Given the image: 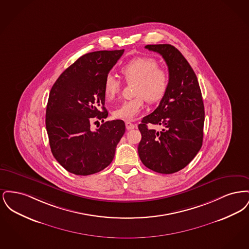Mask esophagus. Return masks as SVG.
Wrapping results in <instances>:
<instances>
[{"label": "esophagus", "mask_w": 249, "mask_h": 249, "mask_svg": "<svg viewBox=\"0 0 249 249\" xmlns=\"http://www.w3.org/2000/svg\"><path fill=\"white\" fill-rule=\"evenodd\" d=\"M125 124H126V128H127V130H132V129H134V128H136V125L135 124H133V123H131L130 121H126L125 122Z\"/></svg>", "instance_id": "obj_1"}]
</instances>
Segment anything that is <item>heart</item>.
Returning a JSON list of instances; mask_svg holds the SVG:
<instances>
[{
    "instance_id": "heart-1",
    "label": "heart",
    "mask_w": 249,
    "mask_h": 249,
    "mask_svg": "<svg viewBox=\"0 0 249 249\" xmlns=\"http://www.w3.org/2000/svg\"><path fill=\"white\" fill-rule=\"evenodd\" d=\"M120 71L127 82H135V97L124 101L113 111L114 118L133 120L142 110L144 101L154 104L161 101L169 88L170 74L150 57H138L124 64ZM120 90V82L113 74H107L104 82V95L108 101L114 100Z\"/></svg>"
}]
</instances>
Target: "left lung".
I'll list each match as a JSON object with an SVG mask.
<instances>
[{"label":"left lung","mask_w":249,"mask_h":249,"mask_svg":"<svg viewBox=\"0 0 249 249\" xmlns=\"http://www.w3.org/2000/svg\"><path fill=\"white\" fill-rule=\"evenodd\" d=\"M145 48L162 56L170 82L159 107L138 125L142 134L138 154L148 169L174 174L188 165L201 149L204 123L201 89L193 69L178 48L168 44ZM147 124H160L163 130H150Z\"/></svg>","instance_id":"8db88e82"}]
</instances>
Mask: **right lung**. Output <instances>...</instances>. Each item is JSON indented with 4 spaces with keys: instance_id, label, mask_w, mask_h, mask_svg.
I'll use <instances>...</instances> for the list:
<instances>
[{
    "instance_id": "add662e5",
    "label": "right lung",
    "mask_w": 249,
    "mask_h": 249,
    "mask_svg": "<svg viewBox=\"0 0 249 249\" xmlns=\"http://www.w3.org/2000/svg\"><path fill=\"white\" fill-rule=\"evenodd\" d=\"M124 49L85 54L63 71L48 98L46 127L51 152L60 165L76 176H89L109 165L125 132L121 119L105 122L108 116L105 78ZM102 120L97 130L91 121Z\"/></svg>"
}]
</instances>
